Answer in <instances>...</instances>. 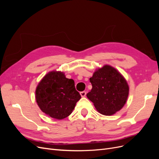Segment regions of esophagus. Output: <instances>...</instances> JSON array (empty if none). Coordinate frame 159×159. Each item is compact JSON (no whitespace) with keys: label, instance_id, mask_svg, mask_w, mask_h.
<instances>
[{"label":"esophagus","instance_id":"esophagus-1","mask_svg":"<svg viewBox=\"0 0 159 159\" xmlns=\"http://www.w3.org/2000/svg\"><path fill=\"white\" fill-rule=\"evenodd\" d=\"M80 95H81V97H82V98L85 97V96L86 95V91H81V92H80Z\"/></svg>","mask_w":159,"mask_h":159}]
</instances>
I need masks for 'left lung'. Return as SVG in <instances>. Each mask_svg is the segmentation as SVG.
<instances>
[{"label":"left lung","instance_id":"8db88e82","mask_svg":"<svg viewBox=\"0 0 159 159\" xmlns=\"http://www.w3.org/2000/svg\"><path fill=\"white\" fill-rule=\"evenodd\" d=\"M89 80L92 89L87 97L99 113L109 116L123 107L129 88L127 80L118 70L105 65L96 70Z\"/></svg>","mask_w":159,"mask_h":159}]
</instances>
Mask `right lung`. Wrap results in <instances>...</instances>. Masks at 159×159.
I'll use <instances>...</instances> for the list:
<instances>
[{"label": "right lung", "instance_id": "add662e5", "mask_svg": "<svg viewBox=\"0 0 159 159\" xmlns=\"http://www.w3.org/2000/svg\"><path fill=\"white\" fill-rule=\"evenodd\" d=\"M35 92L37 104L42 111L59 120L69 116L81 99L74 81L66 78L60 71L54 70L46 74Z\"/></svg>", "mask_w": 159, "mask_h": 159}]
</instances>
